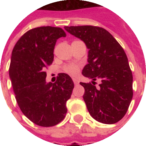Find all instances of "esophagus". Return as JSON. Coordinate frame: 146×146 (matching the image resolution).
<instances>
[{
    "label": "esophagus",
    "instance_id": "1",
    "mask_svg": "<svg viewBox=\"0 0 146 146\" xmlns=\"http://www.w3.org/2000/svg\"><path fill=\"white\" fill-rule=\"evenodd\" d=\"M73 81L74 83V84H78V80L76 79V78H73Z\"/></svg>",
    "mask_w": 146,
    "mask_h": 146
}]
</instances>
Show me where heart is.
Returning a JSON list of instances; mask_svg holds the SVG:
<instances>
[{
	"instance_id": "b5f03b06",
	"label": "heart",
	"mask_w": 146,
	"mask_h": 146,
	"mask_svg": "<svg viewBox=\"0 0 146 146\" xmlns=\"http://www.w3.org/2000/svg\"><path fill=\"white\" fill-rule=\"evenodd\" d=\"M64 71L70 75H76L79 72V66L74 64H70L64 67Z\"/></svg>"
}]
</instances>
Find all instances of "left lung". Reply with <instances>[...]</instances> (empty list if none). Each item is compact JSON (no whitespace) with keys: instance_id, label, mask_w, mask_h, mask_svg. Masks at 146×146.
Returning <instances> with one entry per match:
<instances>
[{"instance_id":"left-lung-1","label":"left lung","mask_w":146,"mask_h":146,"mask_svg":"<svg viewBox=\"0 0 146 146\" xmlns=\"http://www.w3.org/2000/svg\"><path fill=\"white\" fill-rule=\"evenodd\" d=\"M80 39L88 49V62L83 76L92 83L80 84L90 115L98 122L113 124L122 119L133 96V76L128 59L116 40L103 28L93 26L65 27ZM100 84L95 86V80Z\"/></svg>"}]
</instances>
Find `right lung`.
I'll return each mask as SVG.
<instances>
[{
	"instance_id": "obj_1",
	"label": "right lung",
	"mask_w": 146,
	"mask_h": 146,
	"mask_svg": "<svg viewBox=\"0 0 146 146\" xmlns=\"http://www.w3.org/2000/svg\"><path fill=\"white\" fill-rule=\"evenodd\" d=\"M66 36L59 27H36L21 36L11 53L9 76L16 101L24 115L36 125H56L66 114L73 80L66 73H59L54 84L48 83L45 72L54 59L57 40Z\"/></svg>"
}]
</instances>
